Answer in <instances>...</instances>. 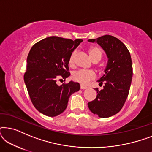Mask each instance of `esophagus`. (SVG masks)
<instances>
[{
    "mask_svg": "<svg viewBox=\"0 0 152 152\" xmlns=\"http://www.w3.org/2000/svg\"><path fill=\"white\" fill-rule=\"evenodd\" d=\"M80 88H81V89H83V90H84V89L88 88V87L85 86H83V85H81V86H80Z\"/></svg>",
    "mask_w": 152,
    "mask_h": 152,
    "instance_id": "1",
    "label": "esophagus"
}]
</instances>
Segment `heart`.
Listing matches in <instances>:
<instances>
[{
    "mask_svg": "<svg viewBox=\"0 0 152 152\" xmlns=\"http://www.w3.org/2000/svg\"><path fill=\"white\" fill-rule=\"evenodd\" d=\"M88 53L90 57L93 61L97 59H100L102 57V52L99 48L96 46L91 47L88 50ZM76 51H73L70 55L68 60L69 65L72 66L75 63V58ZM72 79L75 82L80 83L82 85H87L95 77V74L94 72L91 70H79L77 71L73 72L72 76Z\"/></svg>",
    "mask_w": 152,
    "mask_h": 152,
    "instance_id": "obj_1",
    "label": "heart"
}]
</instances>
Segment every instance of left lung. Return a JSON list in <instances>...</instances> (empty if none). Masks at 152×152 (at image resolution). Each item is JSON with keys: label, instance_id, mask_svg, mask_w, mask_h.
<instances>
[{"label": "left lung", "instance_id": "obj_1", "mask_svg": "<svg viewBox=\"0 0 152 152\" xmlns=\"http://www.w3.org/2000/svg\"><path fill=\"white\" fill-rule=\"evenodd\" d=\"M88 41L100 45L108 58L104 74L97 80L99 85L104 82V88L95 89L97 97L88 107L98 117L109 118L121 110L127 98L133 75L132 58L125 45L115 37L107 34Z\"/></svg>", "mask_w": 152, "mask_h": 152}]
</instances>
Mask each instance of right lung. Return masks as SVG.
Returning <instances> with one entry per match:
<instances>
[{
  "mask_svg": "<svg viewBox=\"0 0 152 152\" xmlns=\"http://www.w3.org/2000/svg\"><path fill=\"white\" fill-rule=\"evenodd\" d=\"M82 41L53 36L31 48L24 82L33 105L43 115L55 117L63 113L70 95L80 89V84L72 81L61 86L56 82L58 78L65 80L70 76L69 57Z\"/></svg>",
  "mask_w": 152,
  "mask_h": 152,
  "instance_id": "1",
  "label": "right lung"
}]
</instances>
